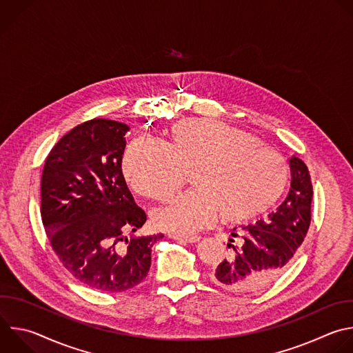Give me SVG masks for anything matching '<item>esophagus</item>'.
<instances>
[{
  "instance_id": "obj_1",
  "label": "esophagus",
  "mask_w": 353,
  "mask_h": 353,
  "mask_svg": "<svg viewBox=\"0 0 353 353\" xmlns=\"http://www.w3.org/2000/svg\"><path fill=\"white\" fill-rule=\"evenodd\" d=\"M172 239H174V240H179V241H185V243H191V244H194V243H196V241H199V236H172Z\"/></svg>"
}]
</instances>
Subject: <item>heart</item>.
Instances as JSON below:
<instances>
[{"mask_svg":"<svg viewBox=\"0 0 353 353\" xmlns=\"http://www.w3.org/2000/svg\"><path fill=\"white\" fill-rule=\"evenodd\" d=\"M165 136L163 144L133 140L122 158L130 188L152 201L169 199L191 170L194 188L154 216L163 230L191 232L216 216L223 224H239L273 208L287 191L285 158L241 129L190 117L170 125Z\"/></svg>","mask_w":353,"mask_h":353,"instance_id":"obj_1","label":"heart"}]
</instances>
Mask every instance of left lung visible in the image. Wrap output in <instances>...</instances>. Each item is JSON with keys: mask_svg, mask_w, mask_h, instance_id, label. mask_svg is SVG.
I'll list each match as a JSON object with an SVG mask.
<instances>
[{"mask_svg": "<svg viewBox=\"0 0 353 353\" xmlns=\"http://www.w3.org/2000/svg\"><path fill=\"white\" fill-rule=\"evenodd\" d=\"M291 188L269 220L234 228L228 256L212 272V281L228 291L248 294L273 284L291 265L312 220L313 187L307 166L292 157Z\"/></svg>", "mask_w": 353, "mask_h": 353, "instance_id": "8db88e82", "label": "left lung"}]
</instances>
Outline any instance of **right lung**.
<instances>
[{"mask_svg":"<svg viewBox=\"0 0 353 353\" xmlns=\"http://www.w3.org/2000/svg\"><path fill=\"white\" fill-rule=\"evenodd\" d=\"M129 126L77 125L50 151L41 176V219L63 268L90 288L122 292L140 284L163 234L134 236L147 220L122 173Z\"/></svg>","mask_w":353,"mask_h":353,"instance_id":"add662e5","label":"right lung"}]
</instances>
